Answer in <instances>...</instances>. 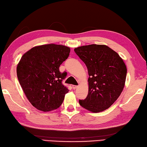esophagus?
I'll return each mask as SVG.
<instances>
[{"mask_svg": "<svg viewBox=\"0 0 147 147\" xmlns=\"http://www.w3.org/2000/svg\"><path fill=\"white\" fill-rule=\"evenodd\" d=\"M78 86H76V85H73V86H72V88H73V89H76L77 88H78Z\"/></svg>", "mask_w": 147, "mask_h": 147, "instance_id": "obj_1", "label": "esophagus"}]
</instances>
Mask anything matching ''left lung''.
Here are the masks:
<instances>
[{"mask_svg": "<svg viewBox=\"0 0 147 147\" xmlns=\"http://www.w3.org/2000/svg\"><path fill=\"white\" fill-rule=\"evenodd\" d=\"M88 68V94L79 99L92 112L105 110L116 101L124 88L127 67L118 53L105 45H90L74 49Z\"/></svg>", "mask_w": 147, "mask_h": 147, "instance_id": "left-lung-1", "label": "left lung"}]
</instances>
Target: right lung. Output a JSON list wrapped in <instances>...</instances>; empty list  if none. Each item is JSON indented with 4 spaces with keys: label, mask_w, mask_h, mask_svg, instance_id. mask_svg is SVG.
I'll return each instance as SVG.
<instances>
[{
    "label": "right lung",
    "mask_w": 147,
    "mask_h": 147,
    "mask_svg": "<svg viewBox=\"0 0 147 147\" xmlns=\"http://www.w3.org/2000/svg\"><path fill=\"white\" fill-rule=\"evenodd\" d=\"M70 49L50 44L28 51L17 67L18 80L26 96L33 107L44 112L57 109L68 92L62 82L67 73L59 67L68 59Z\"/></svg>",
    "instance_id": "add662e5"
}]
</instances>
